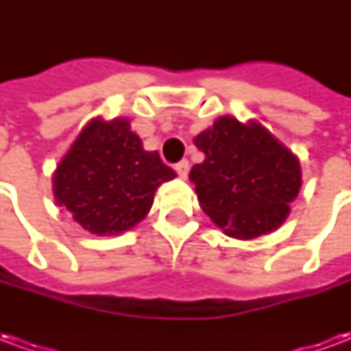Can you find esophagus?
<instances>
[{"mask_svg":"<svg viewBox=\"0 0 351 351\" xmlns=\"http://www.w3.org/2000/svg\"><path fill=\"white\" fill-rule=\"evenodd\" d=\"M175 171H176V175L180 176V178H188V173H190V161L188 160L178 161V163L175 165Z\"/></svg>","mask_w":351,"mask_h":351,"instance_id":"34e87169","label":"esophagus"}]
</instances>
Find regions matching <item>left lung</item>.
I'll use <instances>...</instances> for the list:
<instances>
[{"label":"left lung","instance_id":"8db88e82","mask_svg":"<svg viewBox=\"0 0 351 351\" xmlns=\"http://www.w3.org/2000/svg\"><path fill=\"white\" fill-rule=\"evenodd\" d=\"M193 143L205 161L191 167L190 180L201 208L226 235L250 241L286 221L301 190V165L271 131L221 116Z\"/></svg>","mask_w":351,"mask_h":351}]
</instances>
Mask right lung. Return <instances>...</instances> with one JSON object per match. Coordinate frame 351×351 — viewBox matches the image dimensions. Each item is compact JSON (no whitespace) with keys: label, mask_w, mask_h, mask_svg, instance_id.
I'll list each match as a JSON object with an SVG mask.
<instances>
[{"label":"right lung","mask_w":351,"mask_h":351,"mask_svg":"<svg viewBox=\"0 0 351 351\" xmlns=\"http://www.w3.org/2000/svg\"><path fill=\"white\" fill-rule=\"evenodd\" d=\"M175 176L160 154L143 148L130 120L95 118L58 163L52 191L82 229L118 235L145 218L158 186Z\"/></svg>","instance_id":"add662e5"}]
</instances>
